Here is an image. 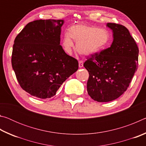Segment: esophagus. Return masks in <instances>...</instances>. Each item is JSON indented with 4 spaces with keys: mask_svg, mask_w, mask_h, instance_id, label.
I'll return each mask as SVG.
<instances>
[{
    "mask_svg": "<svg viewBox=\"0 0 146 146\" xmlns=\"http://www.w3.org/2000/svg\"><path fill=\"white\" fill-rule=\"evenodd\" d=\"M83 64H84V62L82 60H79L78 61L79 68H82L83 67Z\"/></svg>",
    "mask_w": 146,
    "mask_h": 146,
    "instance_id": "1",
    "label": "esophagus"
}]
</instances>
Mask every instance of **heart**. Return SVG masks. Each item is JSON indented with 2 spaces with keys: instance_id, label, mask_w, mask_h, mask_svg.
Masks as SVG:
<instances>
[{
  "instance_id": "obj_1",
  "label": "heart",
  "mask_w": 146,
  "mask_h": 146,
  "mask_svg": "<svg viewBox=\"0 0 146 146\" xmlns=\"http://www.w3.org/2000/svg\"><path fill=\"white\" fill-rule=\"evenodd\" d=\"M110 34L107 29L94 26L76 24L64 35L62 46L67 52L76 43L78 50L84 54H92L102 50L110 42Z\"/></svg>"
}]
</instances>
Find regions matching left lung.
Returning <instances> with one entry per match:
<instances>
[{
	"mask_svg": "<svg viewBox=\"0 0 146 146\" xmlns=\"http://www.w3.org/2000/svg\"><path fill=\"white\" fill-rule=\"evenodd\" d=\"M113 32L111 46L87 56L84 66L89 72L88 95L107 102L127 90L138 65V48L129 31L119 24L108 23Z\"/></svg>",
	"mask_w": 146,
	"mask_h": 146,
	"instance_id": "1",
	"label": "left lung"
}]
</instances>
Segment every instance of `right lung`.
Wrapping results in <instances>:
<instances>
[{"label": "right lung", "instance_id": "right-lung-1", "mask_svg": "<svg viewBox=\"0 0 146 146\" xmlns=\"http://www.w3.org/2000/svg\"><path fill=\"white\" fill-rule=\"evenodd\" d=\"M63 20L29 23L14 40L11 65L19 85L31 95L49 98L78 68L60 45Z\"/></svg>", "mask_w": 146, "mask_h": 146}]
</instances>
